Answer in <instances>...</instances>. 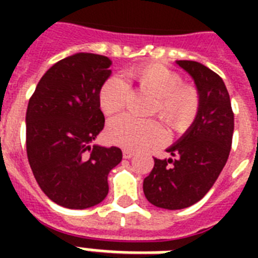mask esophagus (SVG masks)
I'll list each match as a JSON object with an SVG mask.
<instances>
[{
	"label": "esophagus",
	"instance_id": "esophagus-1",
	"mask_svg": "<svg viewBox=\"0 0 258 258\" xmlns=\"http://www.w3.org/2000/svg\"><path fill=\"white\" fill-rule=\"evenodd\" d=\"M123 155H124V158L133 157V154H131V151H128V150H124V151H123Z\"/></svg>",
	"mask_w": 258,
	"mask_h": 258
}]
</instances>
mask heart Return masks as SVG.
Masks as SVG:
<instances>
[{"label": "heart", "mask_w": 258, "mask_h": 258, "mask_svg": "<svg viewBox=\"0 0 258 258\" xmlns=\"http://www.w3.org/2000/svg\"><path fill=\"white\" fill-rule=\"evenodd\" d=\"M172 95L175 97L174 103V113H175L176 120L179 121L182 128H187L194 120L196 115V101L194 97L187 88L180 86L179 83H174L171 87ZM147 133H153V128L147 130Z\"/></svg>", "instance_id": "1"}]
</instances>
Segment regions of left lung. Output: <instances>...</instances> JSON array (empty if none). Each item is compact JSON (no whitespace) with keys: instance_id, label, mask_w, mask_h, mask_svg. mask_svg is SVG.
Instances as JSON below:
<instances>
[{"instance_id":"8db88e82","label":"left lung","mask_w":258,"mask_h":258,"mask_svg":"<svg viewBox=\"0 0 258 258\" xmlns=\"http://www.w3.org/2000/svg\"><path fill=\"white\" fill-rule=\"evenodd\" d=\"M112 61L75 53L46 71L26 109V153L45 196L68 209H88L108 194L109 171L121 150L95 143L104 127L100 91Z\"/></svg>"}]
</instances>
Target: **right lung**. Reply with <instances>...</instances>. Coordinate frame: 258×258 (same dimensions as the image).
<instances>
[{
  "mask_svg": "<svg viewBox=\"0 0 258 258\" xmlns=\"http://www.w3.org/2000/svg\"><path fill=\"white\" fill-rule=\"evenodd\" d=\"M192 79L198 95L194 120L166 150L169 155L154 159V169L143 180L150 204L178 210L197 204L212 188L232 149L234 116L222 79L197 61H175Z\"/></svg>",
  "mask_w": 258,
  "mask_h": 258,
  "instance_id": "obj_1",
  "label": "right lung"
}]
</instances>
